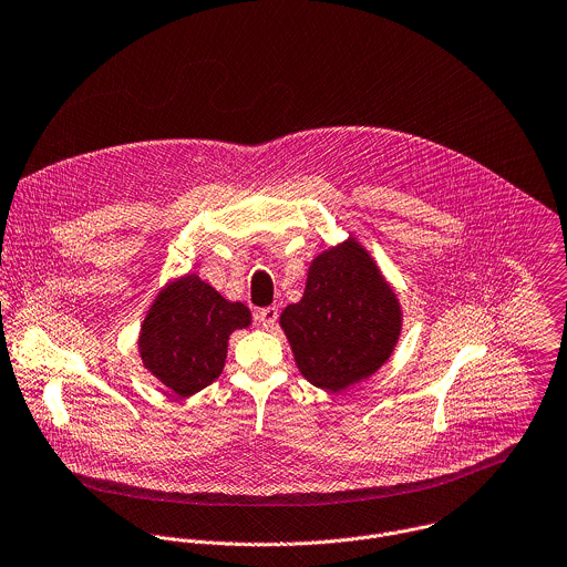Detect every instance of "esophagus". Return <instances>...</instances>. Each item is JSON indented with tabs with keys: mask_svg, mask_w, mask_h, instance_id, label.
I'll return each mask as SVG.
<instances>
[{
	"mask_svg": "<svg viewBox=\"0 0 567 567\" xmlns=\"http://www.w3.org/2000/svg\"><path fill=\"white\" fill-rule=\"evenodd\" d=\"M256 318H258V322H260L265 329H271V327L276 324V320H278V307H265V309H260V311L256 313Z\"/></svg>",
	"mask_w": 567,
	"mask_h": 567,
	"instance_id": "1",
	"label": "esophagus"
}]
</instances>
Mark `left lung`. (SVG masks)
<instances>
[{"label":"left lung","instance_id":"left-lung-1","mask_svg":"<svg viewBox=\"0 0 567 567\" xmlns=\"http://www.w3.org/2000/svg\"><path fill=\"white\" fill-rule=\"evenodd\" d=\"M300 373L324 391H342L375 373L402 329L395 293L351 238L320 254L305 296L280 316Z\"/></svg>","mask_w":567,"mask_h":567}]
</instances>
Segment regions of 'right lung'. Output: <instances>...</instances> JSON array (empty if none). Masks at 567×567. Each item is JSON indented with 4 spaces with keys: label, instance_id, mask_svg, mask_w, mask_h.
<instances>
[{
    "label": "right lung",
    "instance_id": "1",
    "mask_svg": "<svg viewBox=\"0 0 567 567\" xmlns=\"http://www.w3.org/2000/svg\"><path fill=\"white\" fill-rule=\"evenodd\" d=\"M249 322L243 302L225 300L198 276H185L152 305L141 327V360L176 395H194L223 373L229 333Z\"/></svg>",
    "mask_w": 567,
    "mask_h": 567
}]
</instances>
